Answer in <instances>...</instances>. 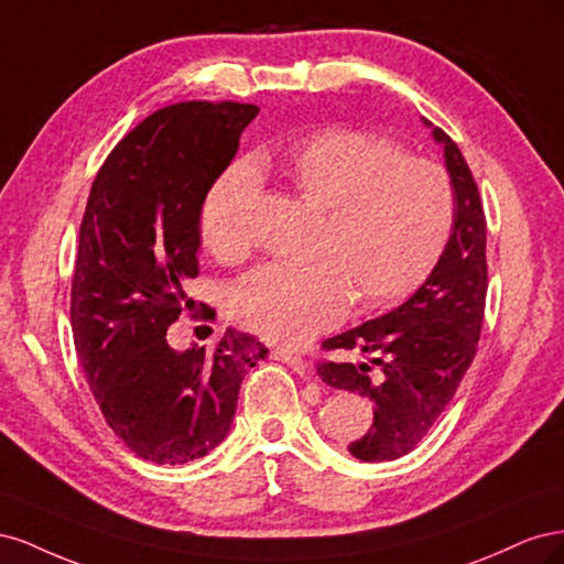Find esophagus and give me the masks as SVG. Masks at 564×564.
Returning a JSON list of instances; mask_svg holds the SVG:
<instances>
[{
  "label": "esophagus",
  "instance_id": "34e87169",
  "mask_svg": "<svg viewBox=\"0 0 564 564\" xmlns=\"http://www.w3.org/2000/svg\"><path fill=\"white\" fill-rule=\"evenodd\" d=\"M272 357H275V360H280V362H284L286 367H292L299 373V377L311 379V369H308V365H305V360H303L301 355H296L292 350L278 348V350H272Z\"/></svg>",
  "mask_w": 564,
  "mask_h": 564
}]
</instances>
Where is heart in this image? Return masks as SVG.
<instances>
[{
	"instance_id": "b5f03b06",
	"label": "heart",
	"mask_w": 564,
	"mask_h": 564,
	"mask_svg": "<svg viewBox=\"0 0 564 564\" xmlns=\"http://www.w3.org/2000/svg\"><path fill=\"white\" fill-rule=\"evenodd\" d=\"M278 174L324 212L315 261L272 263L230 292L232 317L272 344L299 346L357 308L400 301L431 275L452 230L454 199L440 166L355 129H324L220 176L202 207V240L224 263L249 253L256 176Z\"/></svg>"
}]
</instances>
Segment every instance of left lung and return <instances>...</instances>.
<instances>
[{"label":"left lung","instance_id":"1","mask_svg":"<svg viewBox=\"0 0 564 564\" xmlns=\"http://www.w3.org/2000/svg\"><path fill=\"white\" fill-rule=\"evenodd\" d=\"M454 191L452 235L425 282L398 308L324 340L327 350L365 352L367 362H322L319 379L373 402L371 429L348 445L360 460H395L431 433L468 371L487 296V224L470 169L433 127Z\"/></svg>","mask_w":564,"mask_h":564}]
</instances>
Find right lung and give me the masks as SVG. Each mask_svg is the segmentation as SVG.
Instances as JSON below:
<instances>
[{
  "instance_id": "obj_1",
  "label": "right lung",
  "mask_w": 564,
  "mask_h": 564,
  "mask_svg": "<svg viewBox=\"0 0 564 564\" xmlns=\"http://www.w3.org/2000/svg\"><path fill=\"white\" fill-rule=\"evenodd\" d=\"M256 115L197 100L152 112L100 166L82 218L70 301L79 365L115 435L160 466L226 440L245 373L268 355L235 329L214 350L166 340L195 308L185 289L199 272L202 204Z\"/></svg>"
}]
</instances>
